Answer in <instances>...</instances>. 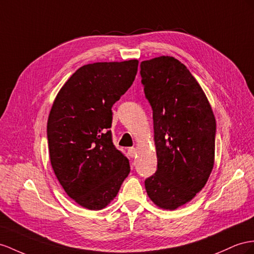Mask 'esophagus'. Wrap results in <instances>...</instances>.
Returning a JSON list of instances; mask_svg holds the SVG:
<instances>
[{"label":"esophagus","mask_w":254,"mask_h":254,"mask_svg":"<svg viewBox=\"0 0 254 254\" xmlns=\"http://www.w3.org/2000/svg\"><path fill=\"white\" fill-rule=\"evenodd\" d=\"M136 153H137V149H136V148H129L128 149V154H129V157H131V158H134Z\"/></svg>","instance_id":"obj_1"}]
</instances>
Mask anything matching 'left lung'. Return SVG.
<instances>
[{"label":"left lung","mask_w":254,"mask_h":254,"mask_svg":"<svg viewBox=\"0 0 254 254\" xmlns=\"http://www.w3.org/2000/svg\"><path fill=\"white\" fill-rule=\"evenodd\" d=\"M140 75L153 112L158 158V170L145 188L158 207L174 210L190 201L210 176L216 119L199 83L174 57L142 61Z\"/></svg>","instance_id":"1"}]
</instances>
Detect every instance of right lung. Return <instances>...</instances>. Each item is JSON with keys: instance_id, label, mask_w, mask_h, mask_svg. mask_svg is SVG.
<instances>
[{"instance_id": "obj_1", "label": "right lung", "mask_w": 254, "mask_h": 254, "mask_svg": "<svg viewBox=\"0 0 254 254\" xmlns=\"http://www.w3.org/2000/svg\"><path fill=\"white\" fill-rule=\"evenodd\" d=\"M138 61L83 65L58 92L47 122L51 166L70 198L90 210L105 208L129 173L113 144L114 104L132 86Z\"/></svg>"}]
</instances>
